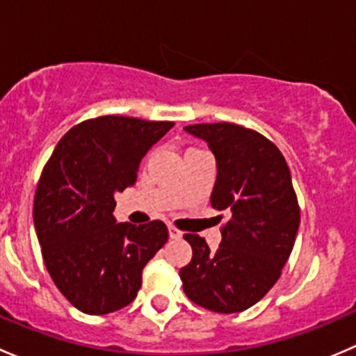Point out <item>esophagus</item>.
<instances>
[{
    "mask_svg": "<svg viewBox=\"0 0 356 356\" xmlns=\"http://www.w3.org/2000/svg\"><path fill=\"white\" fill-rule=\"evenodd\" d=\"M168 236H170V239H181L182 232L179 229H175L174 225H168Z\"/></svg>",
    "mask_w": 356,
    "mask_h": 356,
    "instance_id": "1",
    "label": "esophagus"
}]
</instances>
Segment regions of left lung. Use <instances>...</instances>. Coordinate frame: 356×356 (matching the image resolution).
I'll return each mask as SVG.
<instances>
[{"instance_id":"1","label":"left lung","mask_w":356,"mask_h":356,"mask_svg":"<svg viewBox=\"0 0 356 356\" xmlns=\"http://www.w3.org/2000/svg\"><path fill=\"white\" fill-rule=\"evenodd\" d=\"M203 139L217 160L210 203L229 213L215 251L186 234L193 258L179 270L186 296L217 314L253 307L281 277L300 227L291 172L277 146L238 124L184 127Z\"/></svg>"}]
</instances>
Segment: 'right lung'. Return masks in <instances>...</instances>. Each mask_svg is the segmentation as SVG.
Masks as SVG:
<instances>
[{
    "label": "right lung",
    "mask_w": 356,
    "mask_h": 356,
    "mask_svg": "<svg viewBox=\"0 0 356 356\" xmlns=\"http://www.w3.org/2000/svg\"><path fill=\"white\" fill-rule=\"evenodd\" d=\"M174 122L105 117L60 139L34 196V227L44 265L77 310L105 315L127 307L143 268L167 243V225L118 224L115 193L134 186L139 163Z\"/></svg>",
    "instance_id": "right-lung-1"
}]
</instances>
